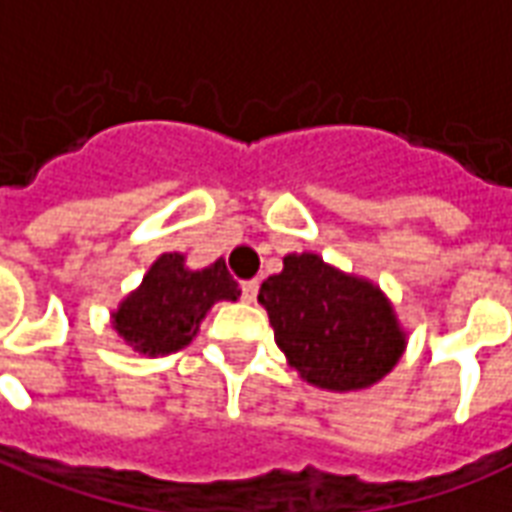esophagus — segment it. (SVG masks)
I'll return each mask as SVG.
<instances>
[{
    "label": "esophagus",
    "instance_id": "esophagus-1",
    "mask_svg": "<svg viewBox=\"0 0 512 512\" xmlns=\"http://www.w3.org/2000/svg\"><path fill=\"white\" fill-rule=\"evenodd\" d=\"M257 282L255 279H252V282H244V285H241V295H244V301H249V304H252V301H255L257 298Z\"/></svg>",
    "mask_w": 512,
    "mask_h": 512
}]
</instances>
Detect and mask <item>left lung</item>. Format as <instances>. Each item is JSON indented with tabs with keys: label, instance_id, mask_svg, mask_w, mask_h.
<instances>
[{
	"label": "left lung",
	"instance_id": "obj_1",
	"mask_svg": "<svg viewBox=\"0 0 512 512\" xmlns=\"http://www.w3.org/2000/svg\"><path fill=\"white\" fill-rule=\"evenodd\" d=\"M260 285L274 339L287 363L314 388H372L407 347L391 298L363 276L344 274L314 252H293Z\"/></svg>",
	"mask_w": 512,
	"mask_h": 512
}]
</instances>
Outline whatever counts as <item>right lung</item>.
<instances>
[{"mask_svg": "<svg viewBox=\"0 0 512 512\" xmlns=\"http://www.w3.org/2000/svg\"><path fill=\"white\" fill-rule=\"evenodd\" d=\"M238 282L225 260L189 268L181 252L160 255L119 309L111 312L113 331L140 355H170L184 350L217 301H238Z\"/></svg>", "mask_w": 512, "mask_h": 512, "instance_id": "add662e5", "label": "right lung"}]
</instances>
